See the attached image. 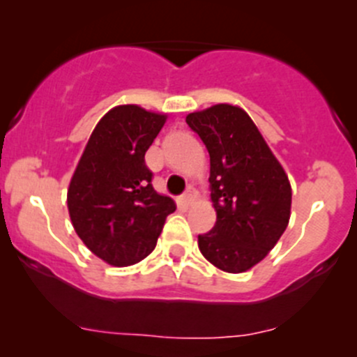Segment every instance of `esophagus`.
<instances>
[{
    "mask_svg": "<svg viewBox=\"0 0 357 357\" xmlns=\"http://www.w3.org/2000/svg\"><path fill=\"white\" fill-rule=\"evenodd\" d=\"M195 199H197L195 188H188L185 193H183V197H181V200L185 202V204H192V202Z\"/></svg>",
    "mask_w": 357,
    "mask_h": 357,
    "instance_id": "1",
    "label": "esophagus"
}]
</instances>
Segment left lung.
I'll use <instances>...</instances> for the list:
<instances>
[{"mask_svg":"<svg viewBox=\"0 0 357 357\" xmlns=\"http://www.w3.org/2000/svg\"><path fill=\"white\" fill-rule=\"evenodd\" d=\"M211 157L214 228L199 235L205 259L226 273L261 262L289 226L291 188L257 126L240 107L219 103L186 117Z\"/></svg>","mask_w":357,"mask_h":357,"instance_id":"1","label":"left lung"}]
</instances>
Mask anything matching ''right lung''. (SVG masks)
<instances>
[{"mask_svg": "<svg viewBox=\"0 0 357 357\" xmlns=\"http://www.w3.org/2000/svg\"><path fill=\"white\" fill-rule=\"evenodd\" d=\"M164 114L138 105L107 112L89 136L67 193L75 233L112 266H131L157 245L172 199L158 195L145 153L160 132Z\"/></svg>", "mask_w": 357, "mask_h": 357, "instance_id": "right-lung-1", "label": "right lung"}]
</instances>
